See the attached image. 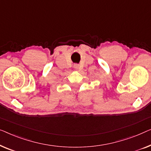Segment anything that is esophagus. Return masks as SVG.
<instances>
[{
    "label": "esophagus",
    "mask_w": 151,
    "mask_h": 151,
    "mask_svg": "<svg viewBox=\"0 0 151 151\" xmlns=\"http://www.w3.org/2000/svg\"><path fill=\"white\" fill-rule=\"evenodd\" d=\"M73 68H75V70H78V68H79V65L76 64H76H74Z\"/></svg>",
    "instance_id": "obj_1"
}]
</instances>
